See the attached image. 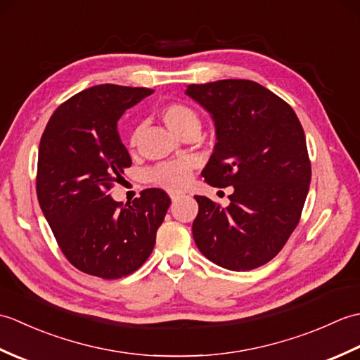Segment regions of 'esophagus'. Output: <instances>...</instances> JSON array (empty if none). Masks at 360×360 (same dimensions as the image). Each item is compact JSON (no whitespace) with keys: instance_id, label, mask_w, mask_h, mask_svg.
<instances>
[{"instance_id":"obj_1","label":"esophagus","mask_w":360,"mask_h":360,"mask_svg":"<svg viewBox=\"0 0 360 360\" xmlns=\"http://www.w3.org/2000/svg\"><path fill=\"white\" fill-rule=\"evenodd\" d=\"M170 198H172V201H173V202H176V201H178L179 198H181V195H179V193H172V195H170Z\"/></svg>"}]
</instances>
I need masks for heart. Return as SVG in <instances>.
Instances as JSON below:
<instances>
[{
    "label": "heart",
    "instance_id": "1",
    "mask_svg": "<svg viewBox=\"0 0 360 360\" xmlns=\"http://www.w3.org/2000/svg\"><path fill=\"white\" fill-rule=\"evenodd\" d=\"M159 116L162 119L164 124L168 127L170 131H173L176 136H184L186 133L196 131L200 129V116L198 112L186 103L181 102H172L164 105L159 110ZM137 142V129H131V133L128 136V145L134 147ZM193 162L190 159H179L172 160V162H164L156 165L150 172V181L153 184H156L162 188L176 190L184 188L190 176H192Z\"/></svg>",
    "mask_w": 360,
    "mask_h": 360
}]
</instances>
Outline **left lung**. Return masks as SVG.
Segmentation results:
<instances>
[{"label": "left lung", "mask_w": 360, "mask_h": 360, "mask_svg": "<svg viewBox=\"0 0 360 360\" xmlns=\"http://www.w3.org/2000/svg\"><path fill=\"white\" fill-rule=\"evenodd\" d=\"M186 93L215 122L218 142L201 174L213 187L233 186L226 209L195 196V243L224 269H255L278 254L302 217L311 182L302 124L283 98L252 80L188 85Z\"/></svg>", "instance_id": "8db88e82"}]
</instances>
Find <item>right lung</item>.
Here are the masks:
<instances>
[{"label": "right lung", "instance_id": "obj_1", "mask_svg": "<svg viewBox=\"0 0 360 360\" xmlns=\"http://www.w3.org/2000/svg\"><path fill=\"white\" fill-rule=\"evenodd\" d=\"M153 89L98 85L68 98L46 125L37 165V196L58 248L74 267L105 280L147 262L170 198L142 190L122 207L110 192L131 165L117 120Z\"/></svg>", "mask_w": 360, "mask_h": 360}]
</instances>
